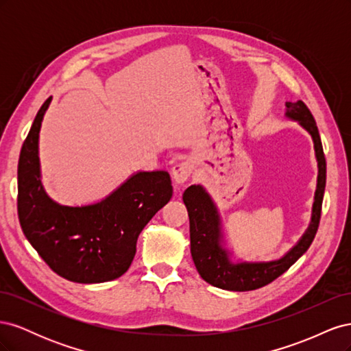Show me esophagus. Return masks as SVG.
I'll return each mask as SVG.
<instances>
[{
    "label": "esophagus",
    "instance_id": "obj_1",
    "mask_svg": "<svg viewBox=\"0 0 351 351\" xmlns=\"http://www.w3.org/2000/svg\"><path fill=\"white\" fill-rule=\"evenodd\" d=\"M193 168L195 165L192 161H183L176 164L173 167V177L176 180V183L183 184L184 182H187V178L193 173Z\"/></svg>",
    "mask_w": 351,
    "mask_h": 351
}]
</instances>
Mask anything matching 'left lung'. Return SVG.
<instances>
[{"label":"left lung","mask_w":351,"mask_h":351,"mask_svg":"<svg viewBox=\"0 0 351 351\" xmlns=\"http://www.w3.org/2000/svg\"><path fill=\"white\" fill-rule=\"evenodd\" d=\"M285 115L299 121L311 133L319 167L315 193L313 214L309 228L300 241L284 258L272 262L232 263L228 253L221 247L219 217L214 202L202 186H190L184 190L183 200L190 219V252L200 277L206 282L230 291H250L277 280L302 254L309 249L321 221L322 200L326 183V161L322 142L312 112L303 101L287 102Z\"/></svg>","instance_id":"8db88e82"}]
</instances>
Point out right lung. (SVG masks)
<instances>
[{
    "label": "right lung",
    "mask_w": 351,
    "mask_h": 351,
    "mask_svg": "<svg viewBox=\"0 0 351 351\" xmlns=\"http://www.w3.org/2000/svg\"><path fill=\"white\" fill-rule=\"evenodd\" d=\"M51 99L42 104L19 158L20 226L60 277L80 284L115 280L132 265L141 231L171 199V177L167 171H142L99 204H56L42 187L38 158L40 123Z\"/></svg>",
    "instance_id": "add662e5"
}]
</instances>
